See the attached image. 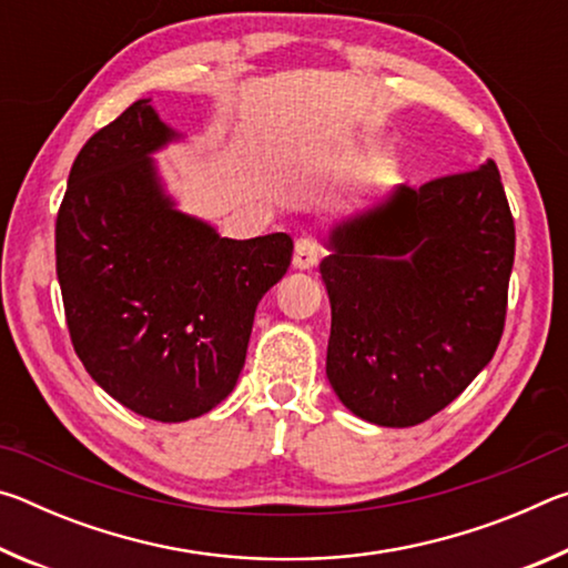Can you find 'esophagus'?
<instances>
[{
	"instance_id": "34e87169",
	"label": "esophagus",
	"mask_w": 568,
	"mask_h": 568,
	"mask_svg": "<svg viewBox=\"0 0 568 568\" xmlns=\"http://www.w3.org/2000/svg\"><path fill=\"white\" fill-rule=\"evenodd\" d=\"M321 257V245L313 237H301L293 250V267L297 271H311Z\"/></svg>"
}]
</instances>
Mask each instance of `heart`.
I'll use <instances>...</instances> for the list:
<instances>
[{
  "mask_svg": "<svg viewBox=\"0 0 568 568\" xmlns=\"http://www.w3.org/2000/svg\"><path fill=\"white\" fill-rule=\"evenodd\" d=\"M388 170V162L386 160H383V158H373L371 162H368V172H371V175H376V178H381L383 175V172H386Z\"/></svg>",
  "mask_w": 568,
  "mask_h": 568,
  "instance_id": "1",
  "label": "heart"
}]
</instances>
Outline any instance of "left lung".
I'll return each instance as SVG.
<instances>
[{
	"label": "left lung",
	"instance_id": "1",
	"mask_svg": "<svg viewBox=\"0 0 568 568\" xmlns=\"http://www.w3.org/2000/svg\"><path fill=\"white\" fill-rule=\"evenodd\" d=\"M323 245L335 396L386 428L436 416L504 333L516 233L496 162L396 185L333 220Z\"/></svg>",
	"mask_w": 568,
	"mask_h": 568
}]
</instances>
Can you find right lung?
Segmentation results:
<instances>
[{
  "mask_svg": "<svg viewBox=\"0 0 568 568\" xmlns=\"http://www.w3.org/2000/svg\"><path fill=\"white\" fill-rule=\"evenodd\" d=\"M187 134L138 100L77 155L57 215L67 328L92 381L162 423L233 393L255 307L287 273L293 240L223 237L187 215L155 155Z\"/></svg>",
  "mask_w": 568,
  "mask_h": 568,
  "instance_id": "add662e5",
  "label": "right lung"
}]
</instances>
